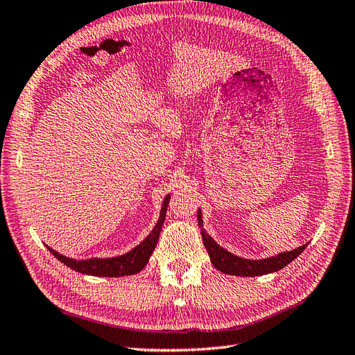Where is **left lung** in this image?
Segmentation results:
<instances>
[{
	"mask_svg": "<svg viewBox=\"0 0 355 355\" xmlns=\"http://www.w3.org/2000/svg\"><path fill=\"white\" fill-rule=\"evenodd\" d=\"M204 220H202V213L198 210V226L201 228V235L204 246L208 252V257H210L211 264L225 275L231 276H246V277H255L262 275H270V272H275L280 268L286 267L289 262H293L298 255H302V252L306 249L307 244H303L297 249H293L289 252H282L277 253L275 257L264 258V259H248L234 255V253L228 252L219 246L210 235L207 234L204 230Z\"/></svg>",
	"mask_w": 355,
	"mask_h": 355,
	"instance_id": "8db88e82",
	"label": "left lung"
}]
</instances>
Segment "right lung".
<instances>
[{
  "label": "right lung",
  "mask_w": 355,
  "mask_h": 355,
  "mask_svg": "<svg viewBox=\"0 0 355 355\" xmlns=\"http://www.w3.org/2000/svg\"><path fill=\"white\" fill-rule=\"evenodd\" d=\"M169 199H171V195L168 193L165 196V199H163L159 220H157L156 226L151 230V232L138 244V246H135L127 253H123V255L112 257V258H97L96 257V258H88V259H75V258H69V257L61 255L60 252L53 250L49 246H46V248L53 257L62 262V264L70 267L71 270H75L78 272H83V275L100 276V277H120V276L136 275V272H139L145 266H147V262L151 257L154 248L157 246L162 225H163V222H165Z\"/></svg>",
  "instance_id": "1"
}]
</instances>
